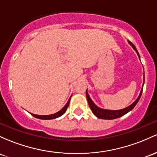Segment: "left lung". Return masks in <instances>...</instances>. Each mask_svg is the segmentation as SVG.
I'll return each mask as SVG.
<instances>
[{"mask_svg":"<svg viewBox=\"0 0 157 157\" xmlns=\"http://www.w3.org/2000/svg\"><path fill=\"white\" fill-rule=\"evenodd\" d=\"M128 42H129V44L132 46V48H133V49L136 51L138 56H139V53H138L136 48L135 46H134V44H132L130 41H128ZM139 59H140V57H139ZM142 89L141 90L140 94H139V97H138L137 99L135 101V102L132 103L130 106H127V107L124 108V109H120V110H108V109H101V108L98 107V106H96L94 103H93L92 99H91L90 97H89V94L87 93V90H86V98H87L88 103H89V107H90L91 110H92L93 114L95 115L96 117H98V118H101V119L111 120V119H115V118H119V117L123 116L124 115L127 114L128 112H130V110H132V109H133L134 106L137 104L138 101H139V99H140L141 95H142Z\"/></svg>","mask_w":157,"mask_h":157,"instance_id":"left-lung-1","label":"left lung"}]
</instances>
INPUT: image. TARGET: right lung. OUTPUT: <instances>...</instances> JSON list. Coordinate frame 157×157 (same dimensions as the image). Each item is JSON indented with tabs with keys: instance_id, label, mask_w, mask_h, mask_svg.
Wrapping results in <instances>:
<instances>
[{
	"instance_id": "right-lung-1",
	"label": "right lung",
	"mask_w": 157,
	"mask_h": 157,
	"mask_svg": "<svg viewBox=\"0 0 157 157\" xmlns=\"http://www.w3.org/2000/svg\"><path fill=\"white\" fill-rule=\"evenodd\" d=\"M70 100H71V98H69V100H68V102H67V104H65V106H64V107H63L61 110H59V112H57V113H54V114L49 115H39L32 114V113H31V115H32L33 117H35V118H39V119L50 120V119H53V118H58V117H59V116H61V115H63L65 113V112H66V110H67V109H68V105H69Z\"/></svg>"
}]
</instances>
